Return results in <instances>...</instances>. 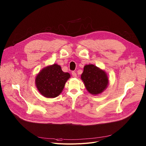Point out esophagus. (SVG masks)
<instances>
[{
    "mask_svg": "<svg viewBox=\"0 0 146 146\" xmlns=\"http://www.w3.org/2000/svg\"><path fill=\"white\" fill-rule=\"evenodd\" d=\"M72 76H73V77H77V74H76V73L74 71H73V72H72Z\"/></svg>",
    "mask_w": 146,
    "mask_h": 146,
    "instance_id": "1",
    "label": "esophagus"
}]
</instances>
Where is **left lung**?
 Here are the masks:
<instances>
[{
	"instance_id": "1",
	"label": "left lung",
	"mask_w": 146,
	"mask_h": 146,
	"mask_svg": "<svg viewBox=\"0 0 146 146\" xmlns=\"http://www.w3.org/2000/svg\"><path fill=\"white\" fill-rule=\"evenodd\" d=\"M81 78L87 91L92 95H98L105 90L109 84L107 74L95 65H88L84 68Z\"/></svg>"
}]
</instances>
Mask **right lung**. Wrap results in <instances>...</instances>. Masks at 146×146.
<instances>
[{
    "label": "right lung",
    "instance_id": "obj_1",
    "mask_svg": "<svg viewBox=\"0 0 146 146\" xmlns=\"http://www.w3.org/2000/svg\"><path fill=\"white\" fill-rule=\"evenodd\" d=\"M70 74L54 64L41 70L36 77V85L40 93L46 98H55L63 90Z\"/></svg>",
    "mask_w": 146,
    "mask_h": 146
}]
</instances>
